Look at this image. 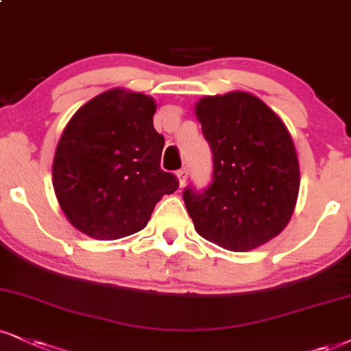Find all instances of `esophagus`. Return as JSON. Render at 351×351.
Here are the masks:
<instances>
[{"mask_svg": "<svg viewBox=\"0 0 351 351\" xmlns=\"http://www.w3.org/2000/svg\"><path fill=\"white\" fill-rule=\"evenodd\" d=\"M187 174H189L187 167H182L180 171H177V179H179L180 187H184V184L187 182Z\"/></svg>", "mask_w": 351, "mask_h": 351, "instance_id": "1", "label": "esophagus"}]
</instances>
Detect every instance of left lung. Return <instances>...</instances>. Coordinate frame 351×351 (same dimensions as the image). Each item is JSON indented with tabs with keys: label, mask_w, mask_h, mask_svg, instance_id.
<instances>
[{
	"label": "left lung",
	"mask_w": 351,
	"mask_h": 351,
	"mask_svg": "<svg viewBox=\"0 0 351 351\" xmlns=\"http://www.w3.org/2000/svg\"><path fill=\"white\" fill-rule=\"evenodd\" d=\"M213 153V182L184 190L197 232L232 252L278 236L295 211L300 162L288 128L265 102L232 90L195 104Z\"/></svg>",
	"instance_id": "8db88e82"
}]
</instances>
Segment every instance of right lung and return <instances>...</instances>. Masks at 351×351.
I'll list each match as a JSON object with an SVG mask.
<instances>
[{"mask_svg": "<svg viewBox=\"0 0 351 351\" xmlns=\"http://www.w3.org/2000/svg\"><path fill=\"white\" fill-rule=\"evenodd\" d=\"M153 97L112 89L86 102L64 127L53 158L56 200L76 229L114 241L146 226L156 203L179 189L161 169L164 136Z\"/></svg>", "mask_w": 351, "mask_h": 351, "instance_id": "right-lung-1", "label": "right lung"}]
</instances>
